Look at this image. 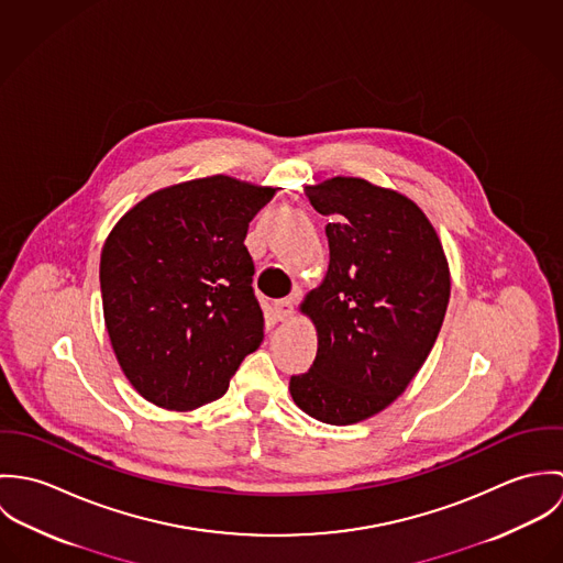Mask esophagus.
<instances>
[{
  "mask_svg": "<svg viewBox=\"0 0 563 563\" xmlns=\"http://www.w3.org/2000/svg\"><path fill=\"white\" fill-rule=\"evenodd\" d=\"M273 308H275V317H277L279 321H288V319H292V314H295V303H292L290 297L275 301Z\"/></svg>",
  "mask_w": 563,
  "mask_h": 563,
  "instance_id": "1",
  "label": "esophagus"
}]
</instances>
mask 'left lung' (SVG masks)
I'll use <instances>...</instances> for the list:
<instances>
[{
  "instance_id": "left-lung-1",
  "label": "left lung",
  "mask_w": 563,
  "mask_h": 563,
  "mask_svg": "<svg viewBox=\"0 0 563 563\" xmlns=\"http://www.w3.org/2000/svg\"><path fill=\"white\" fill-rule=\"evenodd\" d=\"M306 195L329 217V268L301 303L319 349L290 395L321 422L353 424L395 401L424 364L451 297L449 264L424 212L397 190L333 177Z\"/></svg>"
}]
</instances>
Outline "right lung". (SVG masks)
<instances>
[{
    "mask_svg": "<svg viewBox=\"0 0 563 563\" xmlns=\"http://www.w3.org/2000/svg\"><path fill=\"white\" fill-rule=\"evenodd\" d=\"M275 188L228 175L136 203L110 232L99 282L114 355L141 397L186 411L228 393L264 338L244 246Z\"/></svg>",
    "mask_w": 563,
    "mask_h": 563,
    "instance_id": "right-lung-1",
    "label": "right lung"
}]
</instances>
